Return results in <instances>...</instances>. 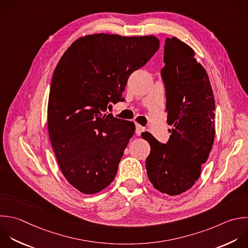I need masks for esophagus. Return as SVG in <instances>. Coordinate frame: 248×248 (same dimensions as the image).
<instances>
[{
	"label": "esophagus",
	"mask_w": 248,
	"mask_h": 248,
	"mask_svg": "<svg viewBox=\"0 0 248 248\" xmlns=\"http://www.w3.org/2000/svg\"><path fill=\"white\" fill-rule=\"evenodd\" d=\"M144 131V128L141 126V125H140V124H136V134L138 135V136H140L142 132Z\"/></svg>",
	"instance_id": "34e87169"
}]
</instances>
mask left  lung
I'll return each mask as SVG.
<instances>
[{"mask_svg":"<svg viewBox=\"0 0 248 248\" xmlns=\"http://www.w3.org/2000/svg\"><path fill=\"white\" fill-rule=\"evenodd\" d=\"M162 78L166 87L167 123L172 126L169 141L160 143L150 133L147 176L158 191L170 196L189 190L201 174L212 148L214 97L208 76L195 59L194 50L175 37L167 38Z\"/></svg>","mask_w":248,"mask_h":248,"instance_id":"1","label":"left lung"}]
</instances>
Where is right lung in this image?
Wrapping results in <instances>:
<instances>
[{
    "label": "right lung",
    "instance_id": "1",
    "mask_svg": "<svg viewBox=\"0 0 248 248\" xmlns=\"http://www.w3.org/2000/svg\"><path fill=\"white\" fill-rule=\"evenodd\" d=\"M155 36H83L65 51L54 71L47 106V129L60 170L87 195L114 179L135 123L107 112L123 101L129 77L154 55Z\"/></svg>",
    "mask_w": 248,
    "mask_h": 248
}]
</instances>
